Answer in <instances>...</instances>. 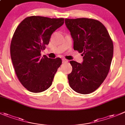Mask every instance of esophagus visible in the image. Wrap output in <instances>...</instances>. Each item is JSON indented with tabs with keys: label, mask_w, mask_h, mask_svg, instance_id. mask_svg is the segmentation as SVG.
I'll use <instances>...</instances> for the list:
<instances>
[{
	"label": "esophagus",
	"mask_w": 125,
	"mask_h": 125,
	"mask_svg": "<svg viewBox=\"0 0 125 125\" xmlns=\"http://www.w3.org/2000/svg\"><path fill=\"white\" fill-rule=\"evenodd\" d=\"M62 62L63 63H68V60H66V59H62Z\"/></svg>",
	"instance_id": "esophagus-1"
}]
</instances>
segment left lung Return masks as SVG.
Returning a JSON list of instances; mask_svg holds the SVG:
<instances>
[{"label":"left lung","instance_id":"obj_1","mask_svg":"<svg viewBox=\"0 0 125 125\" xmlns=\"http://www.w3.org/2000/svg\"><path fill=\"white\" fill-rule=\"evenodd\" d=\"M73 40L74 50L82 53V63L71 60L68 75L70 86L76 92L89 94L96 90L107 77L113 57L114 46L104 25L88 18L65 19Z\"/></svg>","mask_w":125,"mask_h":125}]
</instances>
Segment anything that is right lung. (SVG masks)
Returning a JSON list of instances; mask_svg holds the SVG:
<instances>
[{"mask_svg":"<svg viewBox=\"0 0 125 125\" xmlns=\"http://www.w3.org/2000/svg\"><path fill=\"white\" fill-rule=\"evenodd\" d=\"M63 23V18L32 16L25 18L16 29L11 42V58L18 79L30 92H42L52 85L62 60L42 57L41 51Z\"/></svg>","mask_w":125,"mask_h":125,"instance_id":"1","label":"right lung"}]
</instances>
